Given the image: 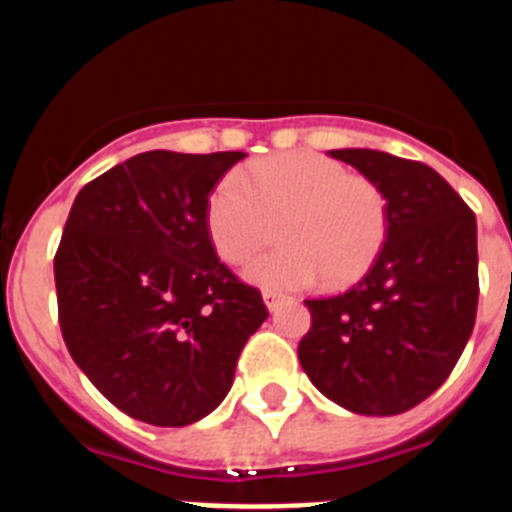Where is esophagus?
<instances>
[{
	"label": "esophagus",
	"instance_id": "34e87169",
	"mask_svg": "<svg viewBox=\"0 0 512 512\" xmlns=\"http://www.w3.org/2000/svg\"><path fill=\"white\" fill-rule=\"evenodd\" d=\"M284 300H287V297H284V295H279V292H269V289H266V292H264V302H266V307H269L271 312L277 310V307L282 305Z\"/></svg>",
	"mask_w": 512,
	"mask_h": 512
}]
</instances>
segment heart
Listing matches in <instances>:
<instances>
[{
	"instance_id": "b5f03b06",
	"label": "heart",
	"mask_w": 512,
	"mask_h": 512,
	"mask_svg": "<svg viewBox=\"0 0 512 512\" xmlns=\"http://www.w3.org/2000/svg\"><path fill=\"white\" fill-rule=\"evenodd\" d=\"M282 220L284 246L253 261L248 282L269 292L318 279L346 287L379 259L390 233V202L372 179L310 151L261 158L207 194L205 233L230 266L248 264Z\"/></svg>"
}]
</instances>
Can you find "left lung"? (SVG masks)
Instances as JSON below:
<instances>
[{
    "mask_svg": "<svg viewBox=\"0 0 512 512\" xmlns=\"http://www.w3.org/2000/svg\"><path fill=\"white\" fill-rule=\"evenodd\" d=\"M382 187L390 233L348 292L305 300L297 356L310 382L359 415H400L446 382L477 318V217L431 166L369 148L330 151Z\"/></svg>",
    "mask_w": 512,
    "mask_h": 512,
    "instance_id": "1",
    "label": "left lung"
}]
</instances>
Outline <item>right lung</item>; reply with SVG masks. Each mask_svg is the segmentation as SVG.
<instances>
[{
	"label": "right lung",
	"mask_w": 512,
	"mask_h": 512,
	"mask_svg": "<svg viewBox=\"0 0 512 512\" xmlns=\"http://www.w3.org/2000/svg\"><path fill=\"white\" fill-rule=\"evenodd\" d=\"M246 153L146 151L76 194L53 259L63 341L143 423L182 428L225 400L269 310L220 264L205 202Z\"/></svg>",
	"instance_id": "obj_1"
}]
</instances>
